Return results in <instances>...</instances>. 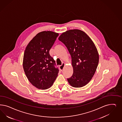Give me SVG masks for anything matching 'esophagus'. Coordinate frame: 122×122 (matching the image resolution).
Masks as SVG:
<instances>
[{
  "label": "esophagus",
  "mask_w": 122,
  "mask_h": 122,
  "mask_svg": "<svg viewBox=\"0 0 122 122\" xmlns=\"http://www.w3.org/2000/svg\"><path fill=\"white\" fill-rule=\"evenodd\" d=\"M65 63H62V65L59 66L60 70L61 71H63L64 68L65 67Z\"/></svg>",
  "instance_id": "esophagus-1"
}]
</instances>
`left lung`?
I'll use <instances>...</instances> for the list:
<instances>
[{"instance_id":"left-lung-1","label":"left lung","mask_w":122,"mask_h":122,"mask_svg":"<svg viewBox=\"0 0 122 122\" xmlns=\"http://www.w3.org/2000/svg\"><path fill=\"white\" fill-rule=\"evenodd\" d=\"M70 53L73 74L67 79L75 87L84 86L94 75L99 63V54L94 43L86 34L75 29L63 33L58 38Z\"/></svg>"}]
</instances>
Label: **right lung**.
<instances>
[{
	"label": "right lung",
	"mask_w": 122,
	"mask_h": 122,
	"mask_svg": "<svg viewBox=\"0 0 122 122\" xmlns=\"http://www.w3.org/2000/svg\"><path fill=\"white\" fill-rule=\"evenodd\" d=\"M58 33L51 31L40 32L28 43L24 54L23 67L27 79L36 88H50L59 72L53 58L49 54Z\"/></svg>",
	"instance_id": "obj_1"
}]
</instances>
